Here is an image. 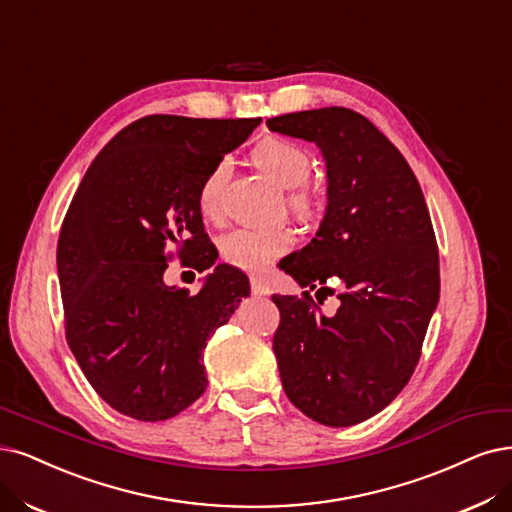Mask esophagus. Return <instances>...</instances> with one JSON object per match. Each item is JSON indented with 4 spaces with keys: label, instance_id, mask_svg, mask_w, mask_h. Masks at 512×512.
I'll return each mask as SVG.
<instances>
[{
    "label": "esophagus",
    "instance_id": "esophagus-1",
    "mask_svg": "<svg viewBox=\"0 0 512 512\" xmlns=\"http://www.w3.org/2000/svg\"><path fill=\"white\" fill-rule=\"evenodd\" d=\"M251 291H253V295H259V297L272 293L268 282H263V280H259V278H251Z\"/></svg>",
    "mask_w": 512,
    "mask_h": 512
}]
</instances>
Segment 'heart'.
I'll list each match as a JSON object with an SVG mask.
<instances>
[{
  "mask_svg": "<svg viewBox=\"0 0 512 512\" xmlns=\"http://www.w3.org/2000/svg\"><path fill=\"white\" fill-rule=\"evenodd\" d=\"M251 160L276 185L291 187L287 194V206L293 215L306 219L316 211L314 194L301 185L308 181L312 173V158L304 147L282 137H268L253 147ZM227 179H230V162L225 158L208 168L198 189V204L204 215L213 217L219 213ZM291 246L293 234L285 227H266V230L240 227V230L225 234L219 242L223 261L251 274L266 272Z\"/></svg>",
  "mask_w": 512,
  "mask_h": 512,
  "instance_id": "b5f03b06",
  "label": "heart"
}]
</instances>
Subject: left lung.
<instances>
[{
	"mask_svg": "<svg viewBox=\"0 0 512 512\" xmlns=\"http://www.w3.org/2000/svg\"><path fill=\"white\" fill-rule=\"evenodd\" d=\"M270 130L312 141L327 164V211L316 238L280 268L304 297L274 295V354L289 401L318 424L369 420L399 394L439 304V249L422 187L403 154L365 116L346 107L287 113ZM343 285L340 308L320 315Z\"/></svg>",
	"mask_w": 512,
	"mask_h": 512,
	"instance_id": "1",
	"label": "left lung"
}]
</instances>
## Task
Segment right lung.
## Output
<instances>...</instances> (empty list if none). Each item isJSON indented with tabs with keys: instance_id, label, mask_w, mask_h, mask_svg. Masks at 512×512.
<instances>
[{
	"instance_id": "right-lung-1",
	"label": "right lung",
	"mask_w": 512,
	"mask_h": 512,
	"mask_svg": "<svg viewBox=\"0 0 512 512\" xmlns=\"http://www.w3.org/2000/svg\"><path fill=\"white\" fill-rule=\"evenodd\" d=\"M259 118L145 116L94 158L65 215L56 268L67 344L90 386L116 411L160 422L206 390L202 350L244 297L249 278L219 263L196 296L166 288L167 259L215 265L198 189Z\"/></svg>"
}]
</instances>
